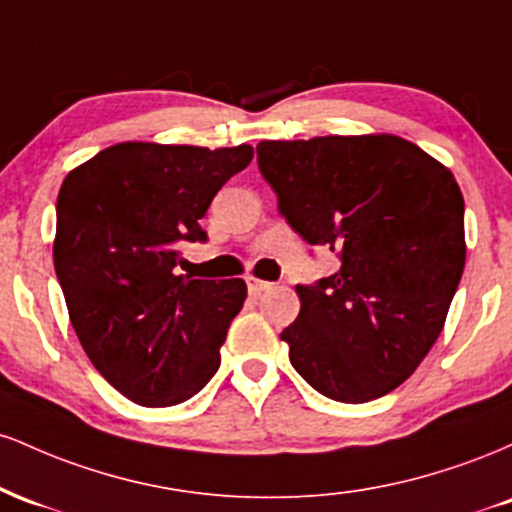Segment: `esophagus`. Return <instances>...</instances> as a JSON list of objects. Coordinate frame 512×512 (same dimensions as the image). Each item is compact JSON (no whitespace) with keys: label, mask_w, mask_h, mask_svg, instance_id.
Returning a JSON list of instances; mask_svg holds the SVG:
<instances>
[{"label":"esophagus","mask_w":512,"mask_h":512,"mask_svg":"<svg viewBox=\"0 0 512 512\" xmlns=\"http://www.w3.org/2000/svg\"><path fill=\"white\" fill-rule=\"evenodd\" d=\"M245 284H248V291L252 293V296H260L262 291H267L269 286V281H262V279H255V276H245Z\"/></svg>","instance_id":"esophagus-1"}]
</instances>
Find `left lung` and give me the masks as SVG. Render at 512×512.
<instances>
[{"mask_svg":"<svg viewBox=\"0 0 512 512\" xmlns=\"http://www.w3.org/2000/svg\"><path fill=\"white\" fill-rule=\"evenodd\" d=\"M257 166L293 231L342 262L296 286L301 313L281 332L291 366L334 402L387 395L436 344L462 279L455 178L392 134L260 142Z\"/></svg>","mask_w":512,"mask_h":512,"instance_id":"obj_1","label":"left lung"}]
</instances>
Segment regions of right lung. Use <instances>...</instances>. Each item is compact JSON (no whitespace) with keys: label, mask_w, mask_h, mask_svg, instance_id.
<instances>
[{"label":"right lung","mask_w":512,"mask_h":512,"mask_svg":"<svg viewBox=\"0 0 512 512\" xmlns=\"http://www.w3.org/2000/svg\"><path fill=\"white\" fill-rule=\"evenodd\" d=\"M252 146L125 142L67 175L57 197L55 272L76 337L98 373L142 407H173L219 370L243 308V279L178 274L185 243H207L211 199Z\"/></svg>","instance_id":"obj_1"}]
</instances>
